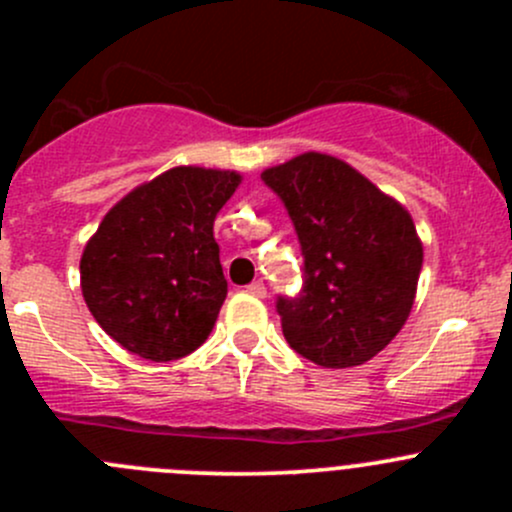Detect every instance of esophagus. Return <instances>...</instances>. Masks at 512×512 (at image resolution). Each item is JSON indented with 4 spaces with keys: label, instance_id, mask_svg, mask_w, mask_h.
Returning <instances> with one entry per match:
<instances>
[{
    "label": "esophagus",
    "instance_id": "34e87169",
    "mask_svg": "<svg viewBox=\"0 0 512 512\" xmlns=\"http://www.w3.org/2000/svg\"><path fill=\"white\" fill-rule=\"evenodd\" d=\"M247 292L255 294V297H265L267 289H265V285H262V282H252V285H247Z\"/></svg>",
    "mask_w": 512,
    "mask_h": 512
}]
</instances>
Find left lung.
Masks as SVG:
<instances>
[{"instance_id": "8db88e82", "label": "left lung", "mask_w": 512, "mask_h": 512, "mask_svg": "<svg viewBox=\"0 0 512 512\" xmlns=\"http://www.w3.org/2000/svg\"><path fill=\"white\" fill-rule=\"evenodd\" d=\"M304 255L297 299H277L289 347L324 369L376 356L409 319L423 265L411 213L344 160L309 151L262 170Z\"/></svg>"}]
</instances>
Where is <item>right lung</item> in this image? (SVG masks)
I'll return each mask as SVG.
<instances>
[{"label":"right lung","mask_w":512,"mask_h":512,"mask_svg":"<svg viewBox=\"0 0 512 512\" xmlns=\"http://www.w3.org/2000/svg\"><path fill=\"white\" fill-rule=\"evenodd\" d=\"M237 170L178 165L123 195L81 255V292L103 332L151 361L210 337L227 282L213 225Z\"/></svg>","instance_id":"add662e5"}]
</instances>
